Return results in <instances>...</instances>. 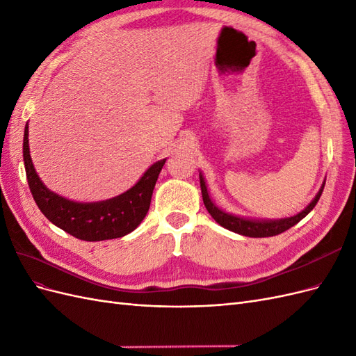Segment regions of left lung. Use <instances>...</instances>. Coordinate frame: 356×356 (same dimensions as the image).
Wrapping results in <instances>:
<instances>
[{
	"mask_svg": "<svg viewBox=\"0 0 356 356\" xmlns=\"http://www.w3.org/2000/svg\"><path fill=\"white\" fill-rule=\"evenodd\" d=\"M199 178H200V190H202L203 203H204V207H207L208 212L211 213V217L217 221L221 227L238 233V234H242V236H248V238H268V236L281 234L285 230L293 227V225H296L298 221L303 220L306 215L315 208V204L318 203L322 191H324V186H325V181H324L322 182L319 191L316 193V196L314 197V200H312L303 211L294 215V217L277 218V220H255V218L239 217V215L229 213V212L220 209L209 197L207 182H204L202 172H199Z\"/></svg>",
	"mask_w": 356,
	"mask_h": 356,
	"instance_id": "left-lung-1",
	"label": "left lung"
}]
</instances>
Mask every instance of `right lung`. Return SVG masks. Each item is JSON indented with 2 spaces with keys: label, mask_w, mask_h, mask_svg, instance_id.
<instances>
[{
  "label": "right lung",
  "mask_w": 356,
  "mask_h": 356,
  "mask_svg": "<svg viewBox=\"0 0 356 356\" xmlns=\"http://www.w3.org/2000/svg\"><path fill=\"white\" fill-rule=\"evenodd\" d=\"M28 123L24 134V163L28 186L37 207L46 218L74 238L98 242L115 239L134 232L149 209L153 190L166 159L149 166L136 184L115 197L101 202H74L49 190L35 172L29 154Z\"/></svg>",
  "instance_id": "add662e5"
}]
</instances>
